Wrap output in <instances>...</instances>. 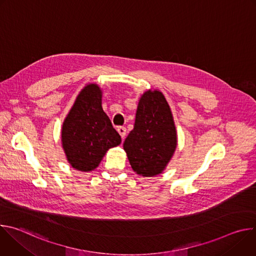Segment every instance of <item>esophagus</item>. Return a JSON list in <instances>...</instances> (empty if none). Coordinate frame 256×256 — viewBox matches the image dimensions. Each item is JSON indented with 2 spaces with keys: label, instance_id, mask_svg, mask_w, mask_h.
<instances>
[{
  "label": "esophagus",
  "instance_id": "obj_1",
  "mask_svg": "<svg viewBox=\"0 0 256 256\" xmlns=\"http://www.w3.org/2000/svg\"><path fill=\"white\" fill-rule=\"evenodd\" d=\"M118 134H120L122 138L124 140V136H126V128H124V126H118Z\"/></svg>",
  "mask_w": 256,
  "mask_h": 256
}]
</instances>
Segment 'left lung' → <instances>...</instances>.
I'll list each match as a JSON object with an SVG mask.
<instances>
[{
  "label": "left lung",
  "mask_w": 256,
  "mask_h": 256,
  "mask_svg": "<svg viewBox=\"0 0 256 256\" xmlns=\"http://www.w3.org/2000/svg\"><path fill=\"white\" fill-rule=\"evenodd\" d=\"M176 144V130L164 95L157 90L144 92L138 101L134 130L124 142L132 168L146 177L160 174Z\"/></svg>",
  "instance_id": "obj_1"
}]
</instances>
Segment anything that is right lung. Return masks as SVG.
Wrapping results in <instances>:
<instances>
[{
  "instance_id": "1",
  "label": "right lung",
  "mask_w": 256,
  "mask_h": 256,
  "mask_svg": "<svg viewBox=\"0 0 256 256\" xmlns=\"http://www.w3.org/2000/svg\"><path fill=\"white\" fill-rule=\"evenodd\" d=\"M102 93L95 84L87 85L78 95L62 130L66 159L80 171L94 170L108 149L122 142L120 134L103 112Z\"/></svg>"
}]
</instances>
